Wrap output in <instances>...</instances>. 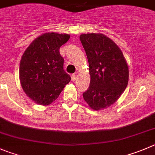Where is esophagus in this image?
<instances>
[{
	"label": "esophagus",
	"instance_id": "obj_1",
	"mask_svg": "<svg viewBox=\"0 0 155 155\" xmlns=\"http://www.w3.org/2000/svg\"><path fill=\"white\" fill-rule=\"evenodd\" d=\"M76 77H77V76H76V74H73V75H72V76H71V78H72V81H73V82L76 81Z\"/></svg>",
	"mask_w": 155,
	"mask_h": 155
}]
</instances>
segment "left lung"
<instances>
[{"instance_id":"left-lung-1","label":"left lung","mask_w":155,"mask_h":155,"mask_svg":"<svg viewBox=\"0 0 155 155\" xmlns=\"http://www.w3.org/2000/svg\"><path fill=\"white\" fill-rule=\"evenodd\" d=\"M80 41L89 66L90 86L83 99L92 109L99 111L113 105L128 82V66L113 40L102 34H82Z\"/></svg>"}]
</instances>
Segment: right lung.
I'll use <instances>...</instances> for the list:
<instances>
[{"mask_svg": "<svg viewBox=\"0 0 155 155\" xmlns=\"http://www.w3.org/2000/svg\"><path fill=\"white\" fill-rule=\"evenodd\" d=\"M69 37V34L45 33L30 43L21 57L19 70L21 86L37 104H51L70 82L60 53V47Z\"/></svg>", "mask_w": 155, "mask_h": 155, "instance_id": "obj_1", "label": "right lung"}]
</instances>
